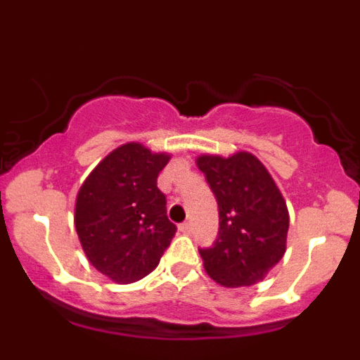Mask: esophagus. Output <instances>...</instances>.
Segmentation results:
<instances>
[{"label": "esophagus", "instance_id": "1", "mask_svg": "<svg viewBox=\"0 0 360 360\" xmlns=\"http://www.w3.org/2000/svg\"><path fill=\"white\" fill-rule=\"evenodd\" d=\"M178 229H180V232H182V234H189V232H191V224H189V221H186V224H182Z\"/></svg>", "mask_w": 360, "mask_h": 360}]
</instances>
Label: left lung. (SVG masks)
<instances>
[{
	"mask_svg": "<svg viewBox=\"0 0 360 360\" xmlns=\"http://www.w3.org/2000/svg\"><path fill=\"white\" fill-rule=\"evenodd\" d=\"M196 165L218 202V238L200 249L209 278L227 288L263 281L287 250L290 224L274 178L249 151L200 155Z\"/></svg>",
	"mask_w": 360,
	"mask_h": 360,
	"instance_id": "left-lung-1",
	"label": "left lung"
}]
</instances>
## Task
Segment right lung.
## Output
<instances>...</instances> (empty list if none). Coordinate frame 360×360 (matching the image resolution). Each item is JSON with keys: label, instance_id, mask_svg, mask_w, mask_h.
Wrapping results in <instances>:
<instances>
[{"label": "right lung", "instance_id": "add662e5", "mask_svg": "<svg viewBox=\"0 0 360 360\" xmlns=\"http://www.w3.org/2000/svg\"><path fill=\"white\" fill-rule=\"evenodd\" d=\"M169 158V153L128 142L98 162L79 189L73 219L82 250L101 274L119 285L148 276L176 232L157 187Z\"/></svg>", "mask_w": 360, "mask_h": 360}]
</instances>
